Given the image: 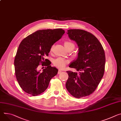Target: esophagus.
<instances>
[{"mask_svg":"<svg viewBox=\"0 0 121 121\" xmlns=\"http://www.w3.org/2000/svg\"><path fill=\"white\" fill-rule=\"evenodd\" d=\"M61 72H62V71H61V70H59L58 71V74H60Z\"/></svg>","mask_w":121,"mask_h":121,"instance_id":"obj_1","label":"esophagus"}]
</instances>
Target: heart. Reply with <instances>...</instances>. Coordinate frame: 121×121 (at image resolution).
Masks as SVG:
<instances>
[{"label":"heart","mask_w":121,"mask_h":121,"mask_svg":"<svg viewBox=\"0 0 121 121\" xmlns=\"http://www.w3.org/2000/svg\"><path fill=\"white\" fill-rule=\"evenodd\" d=\"M64 45L67 50H73L74 48V44L70 42L66 41L64 43ZM69 63V61L65 59L64 58L59 57L56 59H55L53 62V64L55 67H56L60 69H63L67 64Z\"/></svg>","instance_id":"heart-1"}]
</instances>
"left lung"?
<instances>
[{"instance_id": "left-lung-1", "label": "left lung", "mask_w": 121, "mask_h": 121, "mask_svg": "<svg viewBox=\"0 0 121 121\" xmlns=\"http://www.w3.org/2000/svg\"><path fill=\"white\" fill-rule=\"evenodd\" d=\"M67 34L79 47L78 57L69 67L79 73L67 71L69 78L65 87L76 98L92 94L100 83L104 73L105 54L101 44L92 34L81 29H69Z\"/></svg>"}]
</instances>
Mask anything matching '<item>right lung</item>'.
<instances>
[{
	"label": "right lung",
	"mask_w": 121,
	"mask_h": 121,
	"mask_svg": "<svg viewBox=\"0 0 121 121\" xmlns=\"http://www.w3.org/2000/svg\"><path fill=\"white\" fill-rule=\"evenodd\" d=\"M62 29H43L36 31L20 43L14 59L15 73L19 85L25 92L38 95L44 92L58 69L52 67L47 59L52 46L63 34ZM40 64L46 66L42 72L37 70Z\"/></svg>",
	"instance_id": "obj_1"
}]
</instances>
